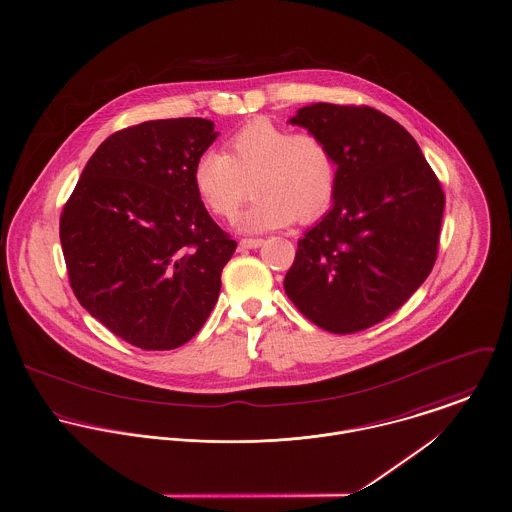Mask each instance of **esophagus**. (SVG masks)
Masks as SVG:
<instances>
[{
  "mask_svg": "<svg viewBox=\"0 0 512 512\" xmlns=\"http://www.w3.org/2000/svg\"><path fill=\"white\" fill-rule=\"evenodd\" d=\"M264 242V238H242L240 248H260Z\"/></svg>",
  "mask_w": 512,
  "mask_h": 512,
  "instance_id": "1",
  "label": "esophagus"
}]
</instances>
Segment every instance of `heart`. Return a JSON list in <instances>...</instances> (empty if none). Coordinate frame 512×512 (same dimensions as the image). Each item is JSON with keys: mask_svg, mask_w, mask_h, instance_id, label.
Here are the masks:
<instances>
[{"mask_svg": "<svg viewBox=\"0 0 512 512\" xmlns=\"http://www.w3.org/2000/svg\"><path fill=\"white\" fill-rule=\"evenodd\" d=\"M193 186L221 219H233L254 189L258 195L238 225L250 233L268 231L325 215L338 187V160L317 133L254 119L229 137L227 154L207 150L197 158Z\"/></svg>", "mask_w": 512, "mask_h": 512, "instance_id": "heart-1", "label": "heart"}]
</instances>
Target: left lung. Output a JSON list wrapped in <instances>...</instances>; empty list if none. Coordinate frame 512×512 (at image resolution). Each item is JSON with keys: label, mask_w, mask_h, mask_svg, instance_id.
<instances>
[{"label": "left lung", "mask_w": 512, "mask_h": 512, "mask_svg": "<svg viewBox=\"0 0 512 512\" xmlns=\"http://www.w3.org/2000/svg\"><path fill=\"white\" fill-rule=\"evenodd\" d=\"M291 123L330 142L338 187L325 219L297 242L285 293L323 330H366L432 272L444 189L417 140L373 107L315 103Z\"/></svg>", "instance_id": "obj_1"}]
</instances>
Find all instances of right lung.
<instances>
[{
    "label": "right lung",
    "instance_id": "add662e5",
    "mask_svg": "<svg viewBox=\"0 0 512 512\" xmlns=\"http://www.w3.org/2000/svg\"><path fill=\"white\" fill-rule=\"evenodd\" d=\"M215 139L201 117L121 129L64 203L60 242L76 299L140 350H174L201 330L236 250L193 186V166Z\"/></svg>",
    "mask_w": 512,
    "mask_h": 512
}]
</instances>
